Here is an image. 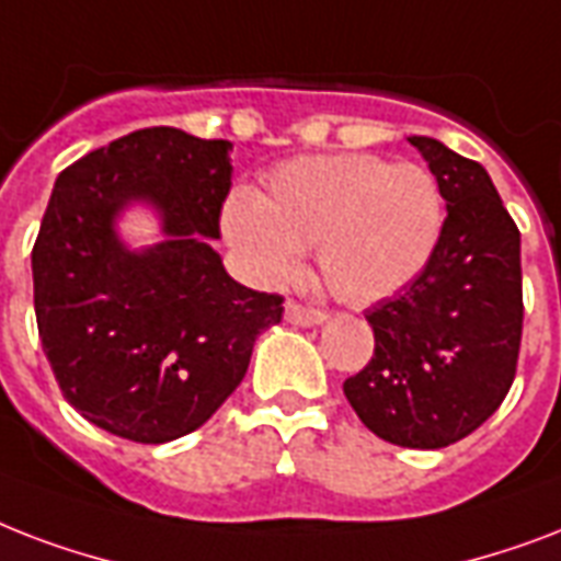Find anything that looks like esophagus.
<instances>
[{
    "mask_svg": "<svg viewBox=\"0 0 561 561\" xmlns=\"http://www.w3.org/2000/svg\"><path fill=\"white\" fill-rule=\"evenodd\" d=\"M284 319L289 321V324H298V328H316V324H324L328 312L312 310V307H304V304L289 301L284 310Z\"/></svg>",
    "mask_w": 561,
    "mask_h": 561,
    "instance_id": "obj_1",
    "label": "esophagus"
}]
</instances>
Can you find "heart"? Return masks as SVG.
I'll use <instances>...</instances> for the list:
<instances>
[{"mask_svg":"<svg viewBox=\"0 0 561 561\" xmlns=\"http://www.w3.org/2000/svg\"><path fill=\"white\" fill-rule=\"evenodd\" d=\"M445 225L436 178L375 154L295 158L266 193H233L221 210L231 249L263 284H284L316 251L333 298L354 307L401 293L433 257Z\"/></svg>","mask_w":561,"mask_h":561,"instance_id":"b5f03b06","label":"heart"}]
</instances>
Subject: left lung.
I'll list each match as a JSON object with an SVG mask.
<instances>
[{"label":"left lung","instance_id":"8db88e82","mask_svg":"<svg viewBox=\"0 0 561 561\" xmlns=\"http://www.w3.org/2000/svg\"><path fill=\"white\" fill-rule=\"evenodd\" d=\"M410 142L436 175L447 219L424 272L366 312L375 357L342 389L375 436L436 450L474 433L515 380L520 233L477 160L433 137Z\"/></svg>","mask_w":561,"mask_h":561}]
</instances>
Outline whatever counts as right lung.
<instances>
[{
  "mask_svg": "<svg viewBox=\"0 0 561 561\" xmlns=\"http://www.w3.org/2000/svg\"><path fill=\"white\" fill-rule=\"evenodd\" d=\"M231 142L178 128L125 134L55 181L32 251L34 312L60 392L90 424L142 445L193 433L249 371L280 295L237 284L210 240L231 193ZM134 203L164 240L128 250Z\"/></svg>",
  "mask_w": 561,
  "mask_h": 561,
  "instance_id": "add662e5",
  "label": "right lung"
}]
</instances>
